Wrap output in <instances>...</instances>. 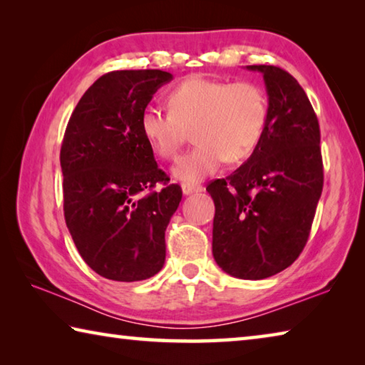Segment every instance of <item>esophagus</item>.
<instances>
[{
    "label": "esophagus",
    "mask_w": 365,
    "mask_h": 365,
    "mask_svg": "<svg viewBox=\"0 0 365 365\" xmlns=\"http://www.w3.org/2000/svg\"><path fill=\"white\" fill-rule=\"evenodd\" d=\"M182 191H183L185 196H188V195H193V193H201L202 187H201V185H196V183H183Z\"/></svg>",
    "instance_id": "34e87169"
}]
</instances>
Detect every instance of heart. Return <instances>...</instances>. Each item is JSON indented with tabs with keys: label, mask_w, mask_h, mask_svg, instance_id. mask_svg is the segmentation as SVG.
<instances>
[{
	"label": "heart",
	"mask_w": 365,
	"mask_h": 365,
	"mask_svg": "<svg viewBox=\"0 0 365 365\" xmlns=\"http://www.w3.org/2000/svg\"><path fill=\"white\" fill-rule=\"evenodd\" d=\"M169 113L146 108L140 115V132L153 151L174 159L193 125L196 146L177 160L172 175L196 183L214 174L224 160L243 163L262 143L269 123V98L261 85L250 80L228 82L193 76L168 95Z\"/></svg>",
	"instance_id": "1"
}]
</instances>
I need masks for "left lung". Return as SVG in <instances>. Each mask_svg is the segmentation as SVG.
Instances as JSON below:
<instances>
[{
	"instance_id": "8db88e82",
	"label": "left lung",
	"mask_w": 365,
	"mask_h": 365,
	"mask_svg": "<svg viewBox=\"0 0 365 365\" xmlns=\"http://www.w3.org/2000/svg\"><path fill=\"white\" fill-rule=\"evenodd\" d=\"M262 73L269 123L243 165L207 185L215 205L212 255L237 279L261 280L289 267L307 243L324 187L317 115L293 76L275 66Z\"/></svg>"
}]
</instances>
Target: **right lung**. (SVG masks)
<instances>
[{"label": "right lung", "mask_w": 365, "mask_h": 365, "mask_svg": "<svg viewBox=\"0 0 365 365\" xmlns=\"http://www.w3.org/2000/svg\"><path fill=\"white\" fill-rule=\"evenodd\" d=\"M170 80L158 69L104 73L67 123L59 156L66 225L83 261L104 279L146 280L164 265L165 228L182 188L158 168L140 115Z\"/></svg>", "instance_id": "add662e5"}]
</instances>
